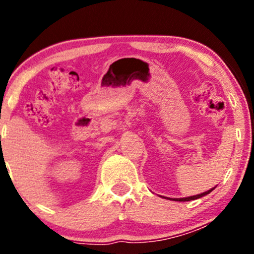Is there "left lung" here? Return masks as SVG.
Wrapping results in <instances>:
<instances>
[{"mask_svg":"<svg viewBox=\"0 0 254 254\" xmlns=\"http://www.w3.org/2000/svg\"><path fill=\"white\" fill-rule=\"evenodd\" d=\"M214 189H215V187L212 189H210V190L204 191V193H201V194H196V195H193V196H188V198H175V199L166 198V199H171V200H175V201H190V200H195V199H199V198H201V196L206 195V194L211 193V191L214 190Z\"/></svg>","mask_w":254,"mask_h":254,"instance_id":"obj_1","label":"left lung"}]
</instances>
